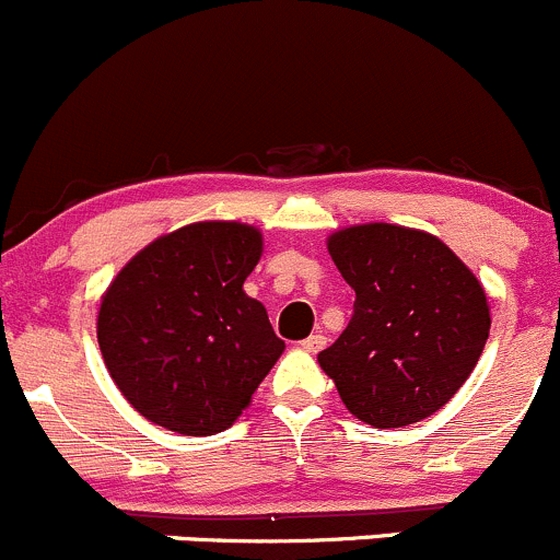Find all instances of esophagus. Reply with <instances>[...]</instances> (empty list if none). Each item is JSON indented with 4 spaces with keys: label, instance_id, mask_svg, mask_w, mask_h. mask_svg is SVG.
Wrapping results in <instances>:
<instances>
[{
    "label": "esophagus",
    "instance_id": "34e87169",
    "mask_svg": "<svg viewBox=\"0 0 560 560\" xmlns=\"http://www.w3.org/2000/svg\"><path fill=\"white\" fill-rule=\"evenodd\" d=\"M324 346H326V337L320 335V331H315V335H310L307 340H302V348H304V351H310V353L320 351Z\"/></svg>",
    "mask_w": 560,
    "mask_h": 560
}]
</instances>
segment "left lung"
<instances>
[{
  "label": "left lung",
  "instance_id": "left-lung-1",
  "mask_svg": "<svg viewBox=\"0 0 560 560\" xmlns=\"http://www.w3.org/2000/svg\"><path fill=\"white\" fill-rule=\"evenodd\" d=\"M329 256L357 291L346 331L318 353L346 408L381 430L433 417L485 351L481 282L439 236L392 223L337 231Z\"/></svg>",
  "mask_w": 560,
  "mask_h": 560
}]
</instances>
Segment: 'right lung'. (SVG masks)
Wrapping results in <instances>:
<instances>
[{"label": "right lung", "mask_w": 560, "mask_h": 560, "mask_svg": "<svg viewBox=\"0 0 560 560\" xmlns=\"http://www.w3.org/2000/svg\"><path fill=\"white\" fill-rule=\"evenodd\" d=\"M261 231L192 223L143 247L100 302L97 342L110 378L149 422L214 435L250 406L285 342L245 293Z\"/></svg>", "instance_id": "right-lung-1"}]
</instances>
